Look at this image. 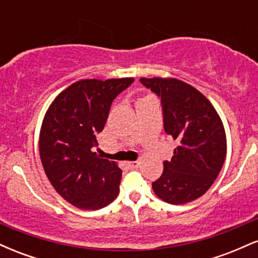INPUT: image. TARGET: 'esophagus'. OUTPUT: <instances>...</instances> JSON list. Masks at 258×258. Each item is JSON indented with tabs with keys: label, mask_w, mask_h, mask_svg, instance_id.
I'll return each instance as SVG.
<instances>
[{
	"label": "esophagus",
	"mask_w": 258,
	"mask_h": 258,
	"mask_svg": "<svg viewBox=\"0 0 258 258\" xmlns=\"http://www.w3.org/2000/svg\"><path fill=\"white\" fill-rule=\"evenodd\" d=\"M127 166L130 168H137L139 166V161H130L127 162Z\"/></svg>",
	"instance_id": "34e87169"
}]
</instances>
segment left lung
<instances>
[{
  "instance_id": "obj_1",
  "label": "left lung",
  "mask_w": 258,
  "mask_h": 258,
  "mask_svg": "<svg viewBox=\"0 0 258 258\" xmlns=\"http://www.w3.org/2000/svg\"><path fill=\"white\" fill-rule=\"evenodd\" d=\"M161 100L164 130L177 142L173 156L153 190L160 199L179 205L209 190L224 164L227 141L223 123L209 99L177 79H141Z\"/></svg>"
}]
</instances>
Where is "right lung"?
Wrapping results in <instances>:
<instances>
[{
    "instance_id": "obj_1",
    "label": "right lung",
    "mask_w": 258,
    "mask_h": 258,
    "mask_svg": "<svg viewBox=\"0 0 258 258\" xmlns=\"http://www.w3.org/2000/svg\"><path fill=\"white\" fill-rule=\"evenodd\" d=\"M133 79L81 80L64 90L46 112L40 133L43 170L59 195L84 210L102 209L119 194L122 171L92 148L112 100Z\"/></svg>"
}]
</instances>
